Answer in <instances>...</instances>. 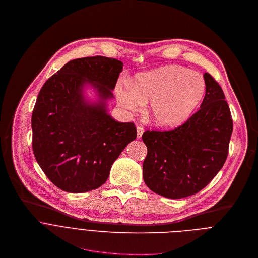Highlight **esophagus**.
I'll use <instances>...</instances> for the list:
<instances>
[{"instance_id": "esophagus-1", "label": "esophagus", "mask_w": 258, "mask_h": 258, "mask_svg": "<svg viewBox=\"0 0 258 258\" xmlns=\"http://www.w3.org/2000/svg\"><path fill=\"white\" fill-rule=\"evenodd\" d=\"M136 130H137V138H141V136H142V134H143V132H144L143 127L138 126V127L136 128Z\"/></svg>"}]
</instances>
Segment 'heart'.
<instances>
[{
    "label": "heart",
    "instance_id": "heart-1",
    "mask_svg": "<svg viewBox=\"0 0 258 258\" xmlns=\"http://www.w3.org/2000/svg\"><path fill=\"white\" fill-rule=\"evenodd\" d=\"M205 91L202 75L181 66H167L119 82L116 95L121 108L140 112L149 101L148 114L162 128H174L193 114Z\"/></svg>",
    "mask_w": 258,
    "mask_h": 258
}]
</instances>
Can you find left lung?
<instances>
[{
  "mask_svg": "<svg viewBox=\"0 0 258 258\" xmlns=\"http://www.w3.org/2000/svg\"><path fill=\"white\" fill-rule=\"evenodd\" d=\"M205 95L200 109L170 131H145L147 147L143 180L159 195L179 199L196 194L223 168L233 121L219 83L204 73Z\"/></svg>",
  "mask_w": 258,
  "mask_h": 258,
  "instance_id": "1",
  "label": "left lung"
}]
</instances>
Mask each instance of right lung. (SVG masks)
I'll use <instances>...</instances> for the list:
<instances>
[{
  "label": "right lung",
  "mask_w": 258,
  "mask_h": 258,
  "mask_svg": "<svg viewBox=\"0 0 258 258\" xmlns=\"http://www.w3.org/2000/svg\"><path fill=\"white\" fill-rule=\"evenodd\" d=\"M123 63L101 56L75 59L41 87L31 117L32 149L58 188L83 193L105 184L114 162L136 136L133 123L108 113ZM91 88L90 100L85 93Z\"/></svg>",
  "instance_id": "obj_1"
}]
</instances>
